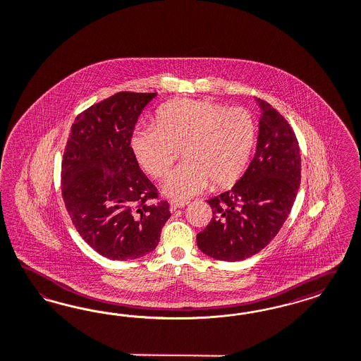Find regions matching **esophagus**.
I'll list each match as a JSON object with an SVG mask.
<instances>
[{"mask_svg": "<svg viewBox=\"0 0 361 361\" xmlns=\"http://www.w3.org/2000/svg\"><path fill=\"white\" fill-rule=\"evenodd\" d=\"M189 201H181V200H172L171 201V211H176L177 208H183L188 205Z\"/></svg>", "mask_w": 361, "mask_h": 361, "instance_id": "obj_1", "label": "esophagus"}]
</instances>
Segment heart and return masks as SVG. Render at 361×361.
<instances>
[{
  "instance_id": "obj_1",
  "label": "heart",
  "mask_w": 361,
  "mask_h": 361,
  "mask_svg": "<svg viewBox=\"0 0 361 361\" xmlns=\"http://www.w3.org/2000/svg\"><path fill=\"white\" fill-rule=\"evenodd\" d=\"M156 126L137 129L132 150L140 166L161 180L178 159L184 164L166 178L165 193L188 199L202 189L232 187L245 172L256 142L253 116L209 99H172L159 108Z\"/></svg>"
}]
</instances>
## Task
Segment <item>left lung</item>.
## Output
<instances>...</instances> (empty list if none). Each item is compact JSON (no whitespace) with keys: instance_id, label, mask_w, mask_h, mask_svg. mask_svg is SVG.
<instances>
[{"instance_id":"left-lung-1","label":"left lung","mask_w":361,"mask_h":361,"mask_svg":"<svg viewBox=\"0 0 361 361\" xmlns=\"http://www.w3.org/2000/svg\"><path fill=\"white\" fill-rule=\"evenodd\" d=\"M257 101L262 114L256 154L232 189L207 201L213 216L197 235L200 250L216 260L241 262L265 248L298 196V137L281 113L269 102Z\"/></svg>"}]
</instances>
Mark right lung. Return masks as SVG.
<instances>
[{"label":"right lung","mask_w":361,"mask_h":361,"mask_svg":"<svg viewBox=\"0 0 361 361\" xmlns=\"http://www.w3.org/2000/svg\"><path fill=\"white\" fill-rule=\"evenodd\" d=\"M154 97L120 92L89 106L75 117L65 145V208L80 236L112 260L148 255L171 217L168 201L159 200L130 147L138 116Z\"/></svg>","instance_id":"obj_1"}]
</instances>
